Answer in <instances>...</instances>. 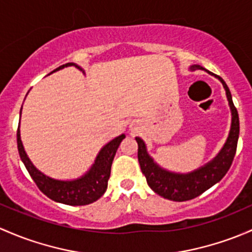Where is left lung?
Wrapping results in <instances>:
<instances>
[{"mask_svg": "<svg viewBox=\"0 0 252 252\" xmlns=\"http://www.w3.org/2000/svg\"><path fill=\"white\" fill-rule=\"evenodd\" d=\"M194 68L203 67L194 65L190 67V70H194ZM215 77L219 78L223 84L232 111V126L229 136L215 159L193 173L174 174L158 166L148 156L145 142L140 137H135L137 146H139L137 159H139L142 174L146 176L148 186L160 197L174 200V202H186V200L193 199L217 184L231 168L235 152H237L238 137H239V116H238L237 108L233 104L231 92H229L226 82L220 76L215 75Z\"/></svg>", "mask_w": 252, "mask_h": 252, "instance_id": "8db88e82", "label": "left lung"}]
</instances>
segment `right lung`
Instances as JSON below:
<instances>
[{
  "label": "right lung",
  "instance_id": "1",
  "mask_svg": "<svg viewBox=\"0 0 252 252\" xmlns=\"http://www.w3.org/2000/svg\"><path fill=\"white\" fill-rule=\"evenodd\" d=\"M72 65L82 70L79 66L75 65L73 63H67L65 65L59 66L52 72H55V71L66 67V66ZM124 137H126L124 134L119 135L118 137L113 139L112 141H110L106 146L102 147V150L100 151L96 159H95L94 165L81 179L73 180V181H59V180L50 179V177L46 176L33 166V164L31 163V160L29 159L25 151H24L23 142L20 140L19 128H18L17 131L19 156L25 168L28 169L30 176L32 177V180L37 185V187L52 200L66 204V205H87V204L94 203L95 200H97L104 194L105 190L107 189V182L108 179H110L111 165H112L113 158H115L118 146L121 145L122 140Z\"/></svg>",
  "mask_w": 252,
  "mask_h": 252
}]
</instances>
